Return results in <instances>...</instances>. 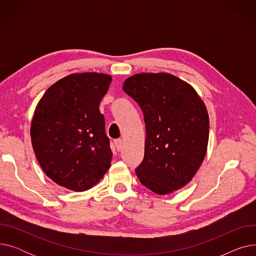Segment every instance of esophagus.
Masks as SVG:
<instances>
[{
    "instance_id": "esophagus-1",
    "label": "esophagus",
    "mask_w": 256,
    "mask_h": 256,
    "mask_svg": "<svg viewBox=\"0 0 256 256\" xmlns=\"http://www.w3.org/2000/svg\"><path fill=\"white\" fill-rule=\"evenodd\" d=\"M122 145H124V140L122 139H117L115 141V146H116L117 150H120L121 148H122Z\"/></svg>"
}]
</instances>
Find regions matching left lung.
Here are the masks:
<instances>
[{"instance_id":"1","label":"left lung","mask_w":256,"mask_h":256,"mask_svg":"<svg viewBox=\"0 0 256 256\" xmlns=\"http://www.w3.org/2000/svg\"><path fill=\"white\" fill-rule=\"evenodd\" d=\"M122 89L144 115L139 180L158 195L182 189L195 176L208 150L210 119L204 100L189 83L167 72L136 74Z\"/></svg>"}]
</instances>
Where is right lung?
<instances>
[{"mask_svg":"<svg viewBox=\"0 0 256 256\" xmlns=\"http://www.w3.org/2000/svg\"><path fill=\"white\" fill-rule=\"evenodd\" d=\"M112 76L100 72L66 76L38 102L31 121V142L40 167L57 184L74 192L96 186L111 166L100 102Z\"/></svg>","mask_w":256,"mask_h":256,"instance_id":"add662e5","label":"right lung"}]
</instances>
